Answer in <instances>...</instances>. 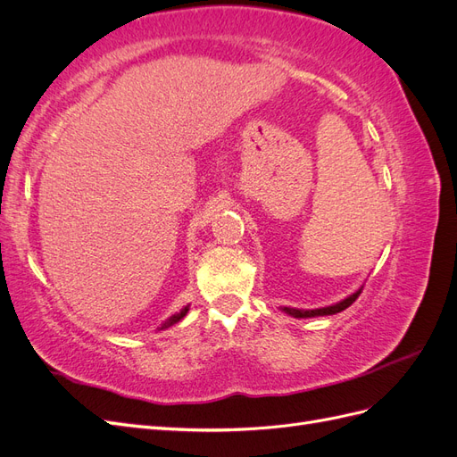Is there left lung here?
Returning <instances> with one entry per match:
<instances>
[{
  "label": "left lung",
  "mask_w": 457,
  "mask_h": 457,
  "mask_svg": "<svg viewBox=\"0 0 457 457\" xmlns=\"http://www.w3.org/2000/svg\"><path fill=\"white\" fill-rule=\"evenodd\" d=\"M362 294V287L356 289L354 294H351L349 297H345L343 301L336 303V305L329 307H322V309H312V311H305V309H292V307H282V311L294 318H314V316H329V314H337L341 311H345L347 307H351L353 303L356 301V297Z\"/></svg>",
  "instance_id": "obj_1"
}]
</instances>
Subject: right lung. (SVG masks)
I'll use <instances>...</instances> for the list:
<instances>
[{
    "mask_svg": "<svg viewBox=\"0 0 457 457\" xmlns=\"http://www.w3.org/2000/svg\"><path fill=\"white\" fill-rule=\"evenodd\" d=\"M188 309H190V305H187L185 309H181V311H179V312H175V314H171L170 318H168V320H165L160 328H158V331H162V329H168V328H171L173 324H177L179 320H183V318L187 316V312H188Z\"/></svg>",
    "mask_w": 457,
    "mask_h": 457,
    "instance_id": "obj_1",
    "label": "right lung"
}]
</instances>
